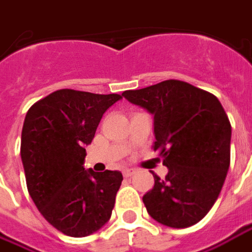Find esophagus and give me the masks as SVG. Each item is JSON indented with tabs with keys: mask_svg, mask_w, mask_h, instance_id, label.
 <instances>
[{
	"mask_svg": "<svg viewBox=\"0 0 252 252\" xmlns=\"http://www.w3.org/2000/svg\"><path fill=\"white\" fill-rule=\"evenodd\" d=\"M136 173H137L136 169H126V170H123V176H125V177L134 176Z\"/></svg>",
	"mask_w": 252,
	"mask_h": 252,
	"instance_id": "obj_1",
	"label": "esophagus"
}]
</instances>
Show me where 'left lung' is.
Instances as JSON below:
<instances>
[{
  "label": "left lung",
  "instance_id": "obj_1",
  "mask_svg": "<svg viewBox=\"0 0 252 252\" xmlns=\"http://www.w3.org/2000/svg\"><path fill=\"white\" fill-rule=\"evenodd\" d=\"M122 96L154 115V149L169 169L143 196L148 214L170 228H188L214 206L230 164L232 127L214 94L169 79Z\"/></svg>",
  "mask_w": 252,
  "mask_h": 252
}]
</instances>
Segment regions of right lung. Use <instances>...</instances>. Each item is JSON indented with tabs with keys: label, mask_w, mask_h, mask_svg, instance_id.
Returning a JSON list of instances; mask_svg holds the SVG:
<instances>
[{
	"label": "right lung",
	"mask_w": 252,
	"mask_h": 252,
	"mask_svg": "<svg viewBox=\"0 0 252 252\" xmlns=\"http://www.w3.org/2000/svg\"><path fill=\"white\" fill-rule=\"evenodd\" d=\"M121 94L62 89L26 114L20 155L27 189L43 218L62 233L85 237L108 222L122 173L85 170L86 147Z\"/></svg>",
	"instance_id": "obj_1"
}]
</instances>
